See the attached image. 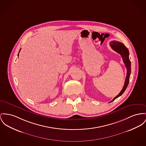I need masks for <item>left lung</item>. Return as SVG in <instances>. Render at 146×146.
<instances>
[{
    "label": "left lung",
    "mask_w": 146,
    "mask_h": 146,
    "mask_svg": "<svg viewBox=\"0 0 146 146\" xmlns=\"http://www.w3.org/2000/svg\"><path fill=\"white\" fill-rule=\"evenodd\" d=\"M110 45L112 48V49L121 55L123 59V61L125 64V66L127 68V76L123 88L121 90V91L119 93V94L115 97L111 102H111L117 98L121 96L123 94V92L125 91L129 83L131 70V61L129 58V51L125 46V45L123 43L119 41H112L111 42H110Z\"/></svg>",
    "instance_id": "8db88e82"
}]
</instances>
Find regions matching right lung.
<instances>
[{
	"instance_id": "1",
	"label": "right lung",
	"mask_w": 146,
	"mask_h": 146,
	"mask_svg": "<svg viewBox=\"0 0 146 146\" xmlns=\"http://www.w3.org/2000/svg\"><path fill=\"white\" fill-rule=\"evenodd\" d=\"M19 52H20V51H19ZM18 56H19V54H18Z\"/></svg>"
}]
</instances>
